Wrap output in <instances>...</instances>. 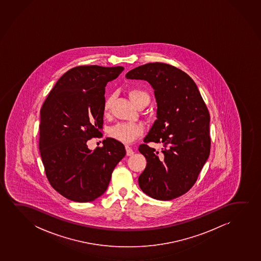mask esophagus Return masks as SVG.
<instances>
[{
  "label": "esophagus",
  "mask_w": 261,
  "mask_h": 261,
  "mask_svg": "<svg viewBox=\"0 0 261 261\" xmlns=\"http://www.w3.org/2000/svg\"><path fill=\"white\" fill-rule=\"evenodd\" d=\"M125 150H126V155H127V156H132V155H134V153H135L134 150H133L131 147L128 146V145L125 146Z\"/></svg>",
  "instance_id": "34e87169"
}]
</instances>
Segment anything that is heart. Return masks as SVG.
Returning a JSON list of instances; mask_svg holds the SVG:
<instances>
[{
    "instance_id": "b5f03b06",
    "label": "heart",
    "mask_w": 261,
    "mask_h": 261,
    "mask_svg": "<svg viewBox=\"0 0 261 261\" xmlns=\"http://www.w3.org/2000/svg\"><path fill=\"white\" fill-rule=\"evenodd\" d=\"M128 94L130 100H132L133 103L135 104L136 107L143 100L150 99L148 93L142 90H132L129 92ZM111 100L112 98L109 97L107 100H105L103 104L104 114L109 113V111L111 110ZM143 133V125L138 123H118L110 129V136L115 140L123 143H132Z\"/></svg>"
}]
</instances>
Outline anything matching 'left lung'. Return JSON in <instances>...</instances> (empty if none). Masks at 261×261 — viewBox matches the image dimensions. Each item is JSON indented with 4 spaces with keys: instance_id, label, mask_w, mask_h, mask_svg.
<instances>
[{
    "instance_id": "8db88e82",
    "label": "left lung",
    "mask_w": 261,
    "mask_h": 261,
    "mask_svg": "<svg viewBox=\"0 0 261 261\" xmlns=\"http://www.w3.org/2000/svg\"><path fill=\"white\" fill-rule=\"evenodd\" d=\"M125 77L145 80L153 88L157 119L143 141L163 145L161 153L146 143L140 145L147 161L140 188L156 200H173L193 187L210 155L207 106L193 79L171 65L147 63Z\"/></svg>"
}]
</instances>
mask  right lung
Wrapping results in <instances>:
<instances>
[{"instance_id": "add662e5", "label": "right lung", "mask_w": 261, "mask_h": 261, "mask_svg": "<svg viewBox=\"0 0 261 261\" xmlns=\"http://www.w3.org/2000/svg\"><path fill=\"white\" fill-rule=\"evenodd\" d=\"M123 67L79 66L58 80L40 111L39 150L50 186L68 200L89 202L102 195L125 157L114 138L91 150L87 141L103 125L105 86Z\"/></svg>"}]
</instances>
